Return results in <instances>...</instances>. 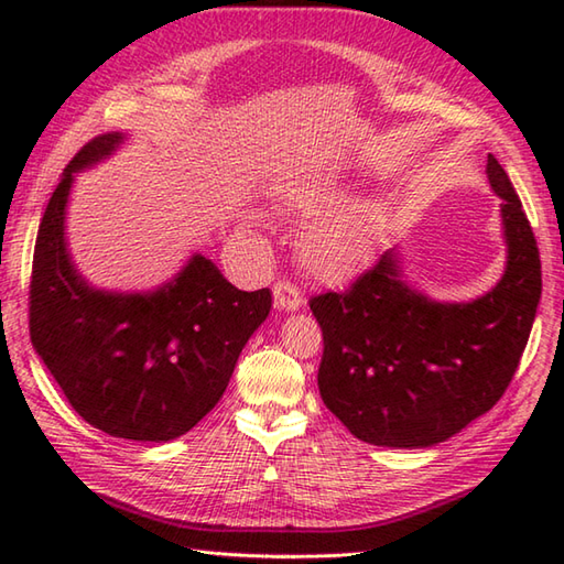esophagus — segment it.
I'll list each match as a JSON object with an SVG mask.
<instances>
[{
    "mask_svg": "<svg viewBox=\"0 0 564 564\" xmlns=\"http://www.w3.org/2000/svg\"><path fill=\"white\" fill-rule=\"evenodd\" d=\"M273 305L283 310V313H293L303 305V293L289 281H279L273 285Z\"/></svg>",
    "mask_w": 564,
    "mask_h": 564,
    "instance_id": "obj_1",
    "label": "esophagus"
}]
</instances>
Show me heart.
Here are the masks:
<instances>
[{
    "label": "heart",
    "mask_w": 564,
    "mask_h": 564,
    "mask_svg": "<svg viewBox=\"0 0 564 564\" xmlns=\"http://www.w3.org/2000/svg\"><path fill=\"white\" fill-rule=\"evenodd\" d=\"M344 196L346 184L329 174L297 178L281 191V203L295 215H318L297 239V261L307 275L322 283L351 281L376 254L378 206L368 198H354L337 207Z\"/></svg>",
    "instance_id": "heart-1"
}]
</instances>
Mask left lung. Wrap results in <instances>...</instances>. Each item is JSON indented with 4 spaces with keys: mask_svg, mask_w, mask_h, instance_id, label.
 <instances>
[{
    "mask_svg": "<svg viewBox=\"0 0 564 564\" xmlns=\"http://www.w3.org/2000/svg\"><path fill=\"white\" fill-rule=\"evenodd\" d=\"M501 198L507 269L470 303H438L404 281L398 251L346 293L310 301L325 339L317 386L327 410L356 438L426 448L499 402L517 373L541 301V257L507 172L489 154Z\"/></svg>",
    "mask_w": 564,
    "mask_h": 564,
    "instance_id": "left-lung-1",
    "label": "left lung"
}]
</instances>
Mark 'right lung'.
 I'll return each mask as SVG.
<instances>
[{"label":"right lung","mask_w":564,"mask_h":564,"mask_svg":"<svg viewBox=\"0 0 564 564\" xmlns=\"http://www.w3.org/2000/svg\"><path fill=\"white\" fill-rule=\"evenodd\" d=\"M126 140L106 133L65 166L33 251V349L75 412L104 434L172 441L194 429L227 388L239 354L271 310V291H237L203 254L160 289L101 291L69 257L65 213L75 174Z\"/></svg>","instance_id":"1"}]
</instances>
